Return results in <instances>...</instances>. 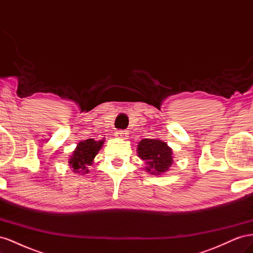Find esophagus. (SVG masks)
Here are the masks:
<instances>
[{
    "label": "esophagus",
    "mask_w": 253,
    "mask_h": 253,
    "mask_svg": "<svg viewBox=\"0 0 253 253\" xmlns=\"http://www.w3.org/2000/svg\"><path fill=\"white\" fill-rule=\"evenodd\" d=\"M127 135H128V132L125 131V129H120V131H117L116 133H115V136L120 139H127V137H128Z\"/></svg>",
    "instance_id": "esophagus-1"
}]
</instances>
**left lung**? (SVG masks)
Here are the masks:
<instances>
[{"mask_svg": "<svg viewBox=\"0 0 253 253\" xmlns=\"http://www.w3.org/2000/svg\"><path fill=\"white\" fill-rule=\"evenodd\" d=\"M138 156L147 164L145 171L153 175H160L173 164L172 149L159 139H142L137 145Z\"/></svg>", "mask_w": 253, "mask_h": 253, "instance_id": "8db88e82", "label": "left lung"}]
</instances>
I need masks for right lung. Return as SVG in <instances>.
I'll return each instance as SVG.
<instances>
[{"mask_svg":"<svg viewBox=\"0 0 253 253\" xmlns=\"http://www.w3.org/2000/svg\"><path fill=\"white\" fill-rule=\"evenodd\" d=\"M103 143L104 139L96 141L95 139L90 138L80 141L73 152V155L68 159V164H70L74 173H87V167L93 165L94 158L102 148Z\"/></svg>","mask_w":253,"mask_h":253,"instance_id":"add662e5","label":"right lung"}]
</instances>
